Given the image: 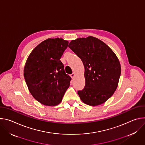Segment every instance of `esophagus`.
<instances>
[{"instance_id": "esophagus-1", "label": "esophagus", "mask_w": 145, "mask_h": 145, "mask_svg": "<svg viewBox=\"0 0 145 145\" xmlns=\"http://www.w3.org/2000/svg\"><path fill=\"white\" fill-rule=\"evenodd\" d=\"M74 76H75V73H74V72H73V73L71 74V77H72V78H74Z\"/></svg>"}]
</instances>
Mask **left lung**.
<instances>
[{
  "instance_id": "8db88e82",
  "label": "left lung",
  "mask_w": 145,
  "mask_h": 145,
  "mask_svg": "<svg viewBox=\"0 0 145 145\" xmlns=\"http://www.w3.org/2000/svg\"><path fill=\"white\" fill-rule=\"evenodd\" d=\"M68 47L81 59L86 84L78 91L82 101L96 106L103 104L116 91L121 73L119 61L105 42L89 36L72 40Z\"/></svg>"
}]
</instances>
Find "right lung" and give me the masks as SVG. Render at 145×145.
Returning <instances> with one entry per match:
<instances>
[{"label": "right lung", "instance_id": "add662e5", "mask_svg": "<svg viewBox=\"0 0 145 145\" xmlns=\"http://www.w3.org/2000/svg\"><path fill=\"white\" fill-rule=\"evenodd\" d=\"M68 43L63 38H48L33 50L26 62V83L34 98L44 105H58L70 86L71 77L59 60Z\"/></svg>", "mask_w": 145, "mask_h": 145}]
</instances>
